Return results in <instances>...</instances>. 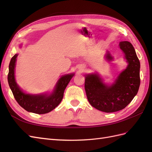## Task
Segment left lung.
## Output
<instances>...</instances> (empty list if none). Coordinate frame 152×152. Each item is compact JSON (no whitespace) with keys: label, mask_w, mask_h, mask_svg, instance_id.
I'll return each mask as SVG.
<instances>
[{"label":"left lung","mask_w":152,"mask_h":152,"mask_svg":"<svg viewBox=\"0 0 152 152\" xmlns=\"http://www.w3.org/2000/svg\"><path fill=\"white\" fill-rule=\"evenodd\" d=\"M128 63L127 68L118 75L114 83L108 86L97 73L86 75L85 90L87 99L93 107L111 113L126 108L137 94L140 85V63L135 49L128 41L119 44ZM106 58H113L108 51Z\"/></svg>","instance_id":"obj_1"}]
</instances>
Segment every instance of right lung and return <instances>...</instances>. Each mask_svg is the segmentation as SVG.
Returning <instances> with one entry per match:
<instances>
[{
	"instance_id": "obj_1",
	"label": "right lung",
	"mask_w": 152,
	"mask_h": 152,
	"mask_svg": "<svg viewBox=\"0 0 152 152\" xmlns=\"http://www.w3.org/2000/svg\"><path fill=\"white\" fill-rule=\"evenodd\" d=\"M18 54L11 58L9 65L7 80L9 86L18 103L26 111L37 114L50 112L61 103L65 89L70 81L73 73L62 76L58 81L53 92L50 94L31 95L25 94L16 84L15 77V68Z\"/></svg>"
}]
</instances>
